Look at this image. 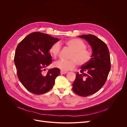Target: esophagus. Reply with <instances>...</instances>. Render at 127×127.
<instances>
[{
    "instance_id": "obj_1",
    "label": "esophagus",
    "mask_w": 127,
    "mask_h": 127,
    "mask_svg": "<svg viewBox=\"0 0 127 127\" xmlns=\"http://www.w3.org/2000/svg\"><path fill=\"white\" fill-rule=\"evenodd\" d=\"M67 72H68L67 71H63V70H61V71H60L61 74H67Z\"/></svg>"
}]
</instances>
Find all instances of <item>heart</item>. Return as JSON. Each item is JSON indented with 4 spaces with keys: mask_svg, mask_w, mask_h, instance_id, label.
I'll use <instances>...</instances> for the list:
<instances>
[{
    "mask_svg": "<svg viewBox=\"0 0 127 127\" xmlns=\"http://www.w3.org/2000/svg\"><path fill=\"white\" fill-rule=\"evenodd\" d=\"M65 44L72 50V52L69 56L70 60H58L55 63V67L64 71L72 70L76 67V64L82 66L89 62L92 58V52L86 50V45L79 39H72L65 42ZM61 46L58 42L53 43L50 48V53L56 58L59 55Z\"/></svg>",
    "mask_w": 127,
    "mask_h": 127,
    "instance_id": "obj_1",
    "label": "heart"
}]
</instances>
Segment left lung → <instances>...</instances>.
I'll return each instance as SVG.
<instances>
[{
	"label": "left lung",
	"mask_w": 127,
	"mask_h": 127,
	"mask_svg": "<svg viewBox=\"0 0 127 127\" xmlns=\"http://www.w3.org/2000/svg\"><path fill=\"white\" fill-rule=\"evenodd\" d=\"M78 36L86 40L93 51L91 59L77 72L72 84L74 93L84 97L96 93L104 85L111 69V60L109 49L101 39L92 34Z\"/></svg>",
	"instance_id": "8db88e82"
}]
</instances>
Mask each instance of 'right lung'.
I'll return each instance as SVG.
<instances>
[{
    "label": "right lung",
    "instance_id": "1",
    "mask_svg": "<svg viewBox=\"0 0 127 127\" xmlns=\"http://www.w3.org/2000/svg\"><path fill=\"white\" fill-rule=\"evenodd\" d=\"M58 41V38L36 32L29 34L18 44L14 57L17 76L31 93L44 94L54 86L55 79L60 74L59 69L43 71L52 63L50 48Z\"/></svg>",
    "mask_w": 127,
    "mask_h": 127
}]
</instances>
